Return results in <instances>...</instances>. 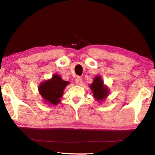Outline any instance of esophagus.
<instances>
[{
  "mask_svg": "<svg viewBox=\"0 0 155 155\" xmlns=\"http://www.w3.org/2000/svg\"><path fill=\"white\" fill-rule=\"evenodd\" d=\"M75 81H76V83H77L78 85H81V84H82V83H83L82 78H81V77H78L77 78H76Z\"/></svg>",
  "mask_w": 155,
  "mask_h": 155,
  "instance_id": "obj_1",
  "label": "esophagus"
}]
</instances>
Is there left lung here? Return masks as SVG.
<instances>
[{
	"mask_svg": "<svg viewBox=\"0 0 155 155\" xmlns=\"http://www.w3.org/2000/svg\"><path fill=\"white\" fill-rule=\"evenodd\" d=\"M93 92V97L96 101H103L105 99L109 93V88L104 85L103 81L101 76H96L93 83L90 85Z\"/></svg>",
	"mask_w": 155,
	"mask_h": 155,
	"instance_id": "1",
	"label": "left lung"
}]
</instances>
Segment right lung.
<instances>
[{
	"label": "right lung",
	"mask_w": 155,
	"mask_h": 155,
	"mask_svg": "<svg viewBox=\"0 0 155 155\" xmlns=\"http://www.w3.org/2000/svg\"><path fill=\"white\" fill-rule=\"evenodd\" d=\"M69 81H64L59 74H54L51 79L45 81L39 86V93L48 104L57 105L63 96L64 89Z\"/></svg>",
	"instance_id": "obj_1"
}]
</instances>
